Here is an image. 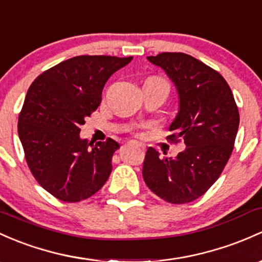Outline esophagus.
<instances>
[{
    "label": "esophagus",
    "mask_w": 262,
    "mask_h": 262,
    "mask_svg": "<svg viewBox=\"0 0 262 262\" xmlns=\"http://www.w3.org/2000/svg\"><path fill=\"white\" fill-rule=\"evenodd\" d=\"M130 146H134V147L139 148V150H141V151L145 150V147H143V146L141 145V143H137V142H130Z\"/></svg>",
    "instance_id": "obj_1"
}]
</instances>
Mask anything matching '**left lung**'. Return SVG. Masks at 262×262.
Wrapping results in <instances>:
<instances>
[{"mask_svg":"<svg viewBox=\"0 0 262 262\" xmlns=\"http://www.w3.org/2000/svg\"><path fill=\"white\" fill-rule=\"evenodd\" d=\"M147 60L175 86L179 110L168 130L171 141L184 140L176 157H161L148 147L142 176L148 188L171 204H186L204 195L231 156L238 130V110L225 78L192 56L164 52Z\"/></svg>","mask_w":262,"mask_h":262,"instance_id":"8db88e82","label":"left lung"}]
</instances>
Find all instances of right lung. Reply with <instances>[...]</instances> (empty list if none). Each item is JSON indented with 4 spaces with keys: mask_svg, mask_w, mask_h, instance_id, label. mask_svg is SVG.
Wrapping results in <instances>:
<instances>
[{
    "mask_svg": "<svg viewBox=\"0 0 262 262\" xmlns=\"http://www.w3.org/2000/svg\"><path fill=\"white\" fill-rule=\"evenodd\" d=\"M132 57L77 56L38 76L18 117V136L29 167L47 192L78 202L96 193L112 171L115 140L94 145L80 136L98 107L105 83Z\"/></svg>",
    "mask_w": 262,
    "mask_h": 262,
    "instance_id": "obj_1",
    "label": "right lung"
}]
</instances>
